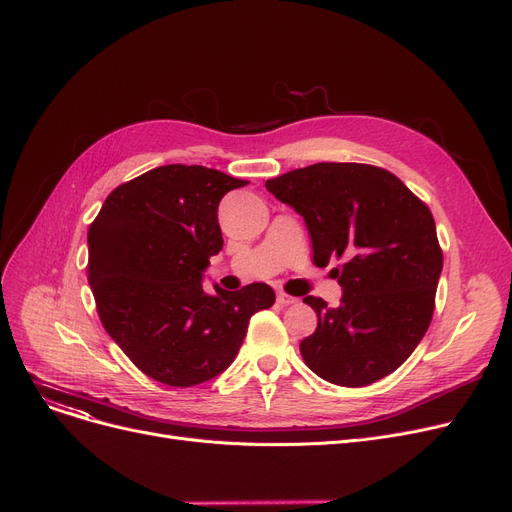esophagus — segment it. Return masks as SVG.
<instances>
[{"mask_svg":"<svg viewBox=\"0 0 512 512\" xmlns=\"http://www.w3.org/2000/svg\"><path fill=\"white\" fill-rule=\"evenodd\" d=\"M276 301H278V304L280 306H291V304H295V297H291V295H287V293H278L276 295Z\"/></svg>","mask_w":512,"mask_h":512,"instance_id":"obj_1","label":"esophagus"}]
</instances>
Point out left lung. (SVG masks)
Segmentation results:
<instances>
[{"label":"left lung","mask_w":512,"mask_h":512,"mask_svg":"<svg viewBox=\"0 0 512 512\" xmlns=\"http://www.w3.org/2000/svg\"><path fill=\"white\" fill-rule=\"evenodd\" d=\"M295 208L312 238L314 263L342 287L337 308L308 295L318 327L301 339L306 365L323 380L358 388L399 369L432 320L443 253L432 213L384 168L320 162L266 181Z\"/></svg>","instance_id":"obj_1"}]
</instances>
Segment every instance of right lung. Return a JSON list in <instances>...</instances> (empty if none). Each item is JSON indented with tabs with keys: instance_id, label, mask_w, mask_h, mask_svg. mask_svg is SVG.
Listing matches in <instances>:
<instances>
[{
	"instance_id": "right-lung-1",
	"label": "right lung",
	"mask_w": 512,
	"mask_h": 512,
	"mask_svg": "<svg viewBox=\"0 0 512 512\" xmlns=\"http://www.w3.org/2000/svg\"><path fill=\"white\" fill-rule=\"evenodd\" d=\"M246 181L215 168L166 164L122 183L88 230V282L109 337L151 380L189 388L234 363L255 312L274 304L253 282L202 289L223 249L217 206Z\"/></svg>"
}]
</instances>
